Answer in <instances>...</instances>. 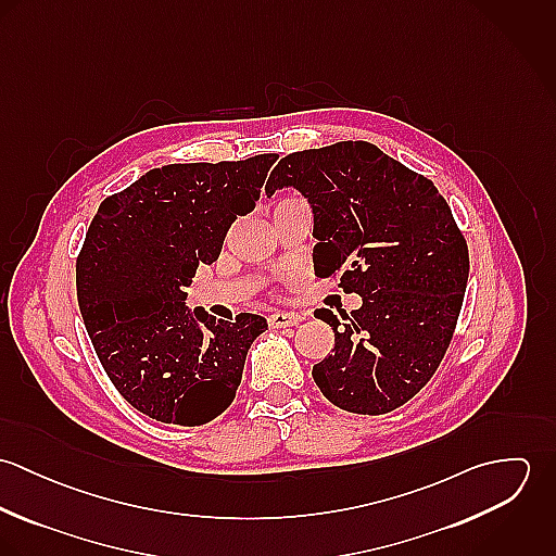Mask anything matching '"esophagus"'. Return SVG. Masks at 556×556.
Listing matches in <instances>:
<instances>
[{
  "label": "esophagus",
  "mask_w": 556,
  "mask_h": 556,
  "mask_svg": "<svg viewBox=\"0 0 556 556\" xmlns=\"http://www.w3.org/2000/svg\"><path fill=\"white\" fill-rule=\"evenodd\" d=\"M302 315L298 313H276L269 317V325L271 327H291V325H298L302 323Z\"/></svg>",
  "instance_id": "34e87169"
}]
</instances>
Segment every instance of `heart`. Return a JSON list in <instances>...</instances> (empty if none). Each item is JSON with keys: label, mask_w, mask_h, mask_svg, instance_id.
<instances>
[{"label": "heart", "mask_w": 556, "mask_h": 556, "mask_svg": "<svg viewBox=\"0 0 556 556\" xmlns=\"http://www.w3.org/2000/svg\"><path fill=\"white\" fill-rule=\"evenodd\" d=\"M287 203H298V201H295V199H282V201H280V203H278V205H287ZM291 269H293V271H295V269H298V267H291Z\"/></svg>", "instance_id": "obj_1"}]
</instances>
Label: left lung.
Listing matches in <instances>:
<instances>
[{
    "instance_id": "8db88e82",
    "label": "left lung",
    "mask_w": 556,
    "mask_h": 556,
    "mask_svg": "<svg viewBox=\"0 0 556 556\" xmlns=\"http://www.w3.org/2000/svg\"><path fill=\"white\" fill-rule=\"evenodd\" d=\"M291 186L315 214V274H340V287L362 298L351 315L315 313L333 329V351L313 379L349 413H390L432 379L452 342L469 280L467 239L428 177L366 141L285 156L265 192Z\"/></svg>"
}]
</instances>
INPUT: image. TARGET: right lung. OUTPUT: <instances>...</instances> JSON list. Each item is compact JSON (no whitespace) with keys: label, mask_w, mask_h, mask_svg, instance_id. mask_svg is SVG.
<instances>
[{"label":"right lung","mask_w":556,"mask_h":556,"mask_svg":"<svg viewBox=\"0 0 556 556\" xmlns=\"http://www.w3.org/2000/svg\"><path fill=\"white\" fill-rule=\"evenodd\" d=\"M276 154L166 164L106 197L77 256V298L93 351L143 415L203 426L233 402L250 344L267 329L186 308L199 263H214L227 231L254 210Z\"/></svg>","instance_id":"right-lung-1"}]
</instances>
